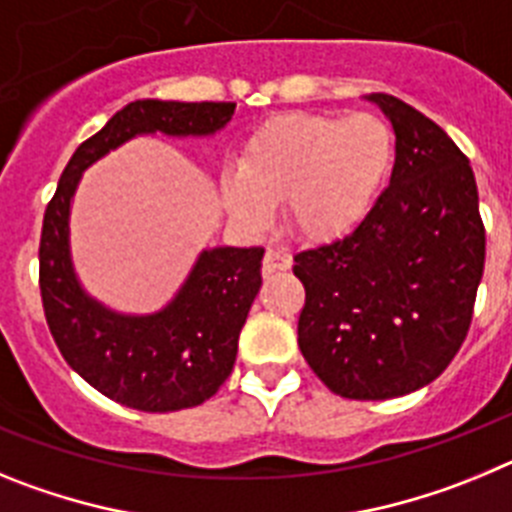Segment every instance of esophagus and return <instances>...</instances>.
I'll use <instances>...</instances> for the list:
<instances>
[{"label": "esophagus", "mask_w": 512, "mask_h": 512, "mask_svg": "<svg viewBox=\"0 0 512 512\" xmlns=\"http://www.w3.org/2000/svg\"><path fill=\"white\" fill-rule=\"evenodd\" d=\"M292 266V256L277 248H269L264 256V274H277V271H287Z\"/></svg>", "instance_id": "1"}]
</instances>
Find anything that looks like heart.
Returning a JSON list of instances; mask_svg holds the SVG:
<instances>
[{
  "label": "heart",
  "instance_id": "b5f03b06",
  "mask_svg": "<svg viewBox=\"0 0 512 512\" xmlns=\"http://www.w3.org/2000/svg\"><path fill=\"white\" fill-rule=\"evenodd\" d=\"M392 164L395 133L384 117L295 112L246 140L241 166L223 171L220 192L246 228H266L284 200L287 223L302 238L336 241L372 212Z\"/></svg>",
  "mask_w": 512,
  "mask_h": 512
}]
</instances>
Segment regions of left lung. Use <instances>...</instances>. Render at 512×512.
I'll use <instances>...</instances> for the list:
<instances>
[{
	"label": "left lung",
	"instance_id": "8db88e82",
	"mask_svg": "<svg viewBox=\"0 0 512 512\" xmlns=\"http://www.w3.org/2000/svg\"><path fill=\"white\" fill-rule=\"evenodd\" d=\"M395 130L390 187L341 241L295 256L305 284L297 343L348 400L431 384L467 338L485 271V225L469 158L423 112L369 94Z\"/></svg>",
	"mask_w": 512,
	"mask_h": 512
}]
</instances>
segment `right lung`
Masks as SVG:
<instances>
[{"instance_id": "right-lung-1", "label": "right lung", "mask_w": 512, "mask_h": 512, "mask_svg": "<svg viewBox=\"0 0 512 512\" xmlns=\"http://www.w3.org/2000/svg\"><path fill=\"white\" fill-rule=\"evenodd\" d=\"M235 102L135 99L76 148L45 207L40 233V297L51 336L69 366L104 397L171 413L202 405L230 377L238 336L261 287L264 248L202 251L164 310L120 315L81 289L69 251V212L84 169L135 135H212Z\"/></svg>"}]
</instances>
